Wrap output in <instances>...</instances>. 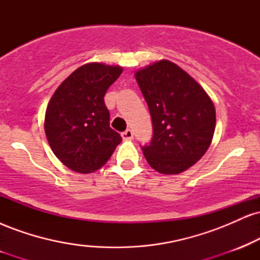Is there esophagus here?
Here are the masks:
<instances>
[{"label": "esophagus", "mask_w": 260, "mask_h": 260, "mask_svg": "<svg viewBox=\"0 0 260 260\" xmlns=\"http://www.w3.org/2000/svg\"><path fill=\"white\" fill-rule=\"evenodd\" d=\"M121 136H122V139H123V140L133 139V132L131 129H127V131H124V132H122Z\"/></svg>", "instance_id": "obj_1"}]
</instances>
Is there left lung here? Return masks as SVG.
<instances>
[{
	"label": "left lung",
	"instance_id": "obj_1",
	"mask_svg": "<svg viewBox=\"0 0 260 260\" xmlns=\"http://www.w3.org/2000/svg\"><path fill=\"white\" fill-rule=\"evenodd\" d=\"M136 80L153 121V139L142 147L145 159L160 174L186 171L211 144L216 124L213 101L189 74L168 59L137 71Z\"/></svg>",
	"mask_w": 260,
	"mask_h": 260
}]
</instances>
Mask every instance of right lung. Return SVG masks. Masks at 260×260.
<instances>
[{
    "label": "right lung",
    "mask_w": 260,
    "mask_h": 260,
    "mask_svg": "<svg viewBox=\"0 0 260 260\" xmlns=\"http://www.w3.org/2000/svg\"><path fill=\"white\" fill-rule=\"evenodd\" d=\"M122 71L120 66L86 63L53 92L45 113V133L53 154L68 169L80 174L96 171L122 142L110 127L104 101Z\"/></svg>",
    "instance_id": "right-lung-1"
}]
</instances>
